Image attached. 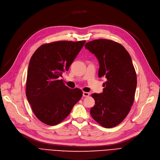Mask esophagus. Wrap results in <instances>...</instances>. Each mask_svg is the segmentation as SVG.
Returning <instances> with one entry per match:
<instances>
[{"label": "esophagus", "instance_id": "obj_1", "mask_svg": "<svg viewBox=\"0 0 160 160\" xmlns=\"http://www.w3.org/2000/svg\"><path fill=\"white\" fill-rule=\"evenodd\" d=\"M89 95H90V93H88V92H84V91L83 92V97H89Z\"/></svg>", "mask_w": 160, "mask_h": 160}]
</instances>
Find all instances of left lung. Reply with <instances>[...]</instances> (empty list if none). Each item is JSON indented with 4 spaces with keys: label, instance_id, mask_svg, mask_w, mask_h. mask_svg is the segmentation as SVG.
<instances>
[{
    "label": "left lung",
    "instance_id": "left-lung-1",
    "mask_svg": "<svg viewBox=\"0 0 160 160\" xmlns=\"http://www.w3.org/2000/svg\"><path fill=\"white\" fill-rule=\"evenodd\" d=\"M85 47L99 62L98 77H104L103 92L93 93L95 104L90 113L104 128L120 124L128 114L135 97L136 73L131 57L120 43L108 39H95Z\"/></svg>",
    "mask_w": 160,
    "mask_h": 160
}]
</instances>
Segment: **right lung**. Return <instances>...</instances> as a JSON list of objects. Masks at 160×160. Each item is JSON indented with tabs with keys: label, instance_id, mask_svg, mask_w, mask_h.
Masks as SVG:
<instances>
[{
	"label": "right lung",
	"instance_id": "add662e5",
	"mask_svg": "<svg viewBox=\"0 0 160 160\" xmlns=\"http://www.w3.org/2000/svg\"><path fill=\"white\" fill-rule=\"evenodd\" d=\"M86 41H60L40 46L30 60L26 95L37 118L54 126L63 121L82 97L78 88L70 89L63 82Z\"/></svg>",
	"mask_w": 160,
	"mask_h": 160
}]
</instances>
